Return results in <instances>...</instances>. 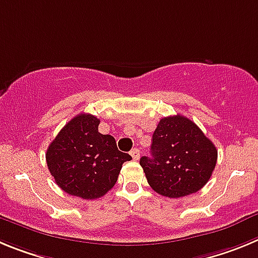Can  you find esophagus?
<instances>
[{
    "instance_id": "obj_1",
    "label": "esophagus",
    "mask_w": 258,
    "mask_h": 258,
    "mask_svg": "<svg viewBox=\"0 0 258 258\" xmlns=\"http://www.w3.org/2000/svg\"><path fill=\"white\" fill-rule=\"evenodd\" d=\"M130 154H131V157H132V159H134V161H138L139 158H140V150L132 149L131 152H130Z\"/></svg>"
}]
</instances>
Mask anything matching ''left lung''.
Wrapping results in <instances>:
<instances>
[{
	"instance_id": "8db88e82",
	"label": "left lung",
	"mask_w": 258,
	"mask_h": 258,
	"mask_svg": "<svg viewBox=\"0 0 258 258\" xmlns=\"http://www.w3.org/2000/svg\"><path fill=\"white\" fill-rule=\"evenodd\" d=\"M217 149L192 120L184 115L162 118L153 134L152 157L140 164L154 191L181 198L201 190L212 176Z\"/></svg>"
}]
</instances>
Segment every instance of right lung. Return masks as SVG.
I'll return each instance as SVG.
<instances>
[{"instance_id":"right-lung-1","label":"right lung","mask_w":258,"mask_h":258,"mask_svg":"<svg viewBox=\"0 0 258 258\" xmlns=\"http://www.w3.org/2000/svg\"><path fill=\"white\" fill-rule=\"evenodd\" d=\"M95 115L81 113L71 119L46 152L55 182L71 196L82 199L103 197L114 186L122 164L131 155L118 150L110 135L99 132Z\"/></svg>"}]
</instances>
